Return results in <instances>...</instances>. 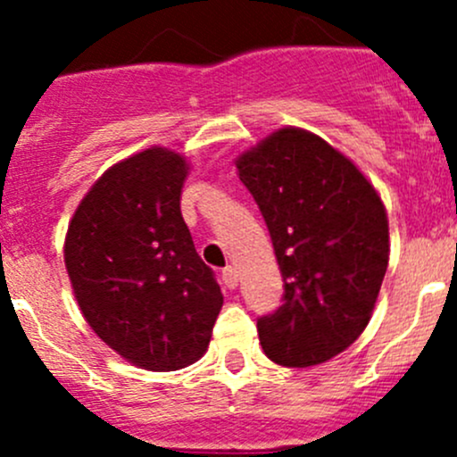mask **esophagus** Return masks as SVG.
Wrapping results in <instances>:
<instances>
[{"label": "esophagus", "instance_id": "34e87169", "mask_svg": "<svg viewBox=\"0 0 457 457\" xmlns=\"http://www.w3.org/2000/svg\"><path fill=\"white\" fill-rule=\"evenodd\" d=\"M220 278H223L225 287L234 289V287H237V285H238V271L234 270L232 265H229V267H225V270H223V274H220Z\"/></svg>", "mask_w": 457, "mask_h": 457}]
</instances>
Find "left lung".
<instances>
[{"label":"left lung","instance_id":"obj_1","mask_svg":"<svg viewBox=\"0 0 457 457\" xmlns=\"http://www.w3.org/2000/svg\"><path fill=\"white\" fill-rule=\"evenodd\" d=\"M238 179L270 229L283 305L258 318L267 358L314 367L370 322L389 265V223L376 187L345 154L283 128L237 159Z\"/></svg>","mask_w":457,"mask_h":457}]
</instances>
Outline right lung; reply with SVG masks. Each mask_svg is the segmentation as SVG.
Masks as SVG:
<instances>
[{"label":"right lung","mask_w":457,"mask_h":457,"mask_svg":"<svg viewBox=\"0 0 457 457\" xmlns=\"http://www.w3.org/2000/svg\"><path fill=\"white\" fill-rule=\"evenodd\" d=\"M187 170L186 156L156 145L114 163L79 203L63 247L87 325L150 371L199 361L223 307L181 214Z\"/></svg>","instance_id":"1"}]
</instances>
